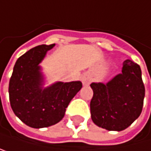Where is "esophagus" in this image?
Instances as JSON below:
<instances>
[{"label":"esophagus","mask_w":151,"mask_h":151,"mask_svg":"<svg viewBox=\"0 0 151 151\" xmlns=\"http://www.w3.org/2000/svg\"><path fill=\"white\" fill-rule=\"evenodd\" d=\"M82 83L84 86H88L90 83V78L88 77V76H82Z\"/></svg>","instance_id":"esophagus-1"}]
</instances>
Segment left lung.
<instances>
[{
  "label": "left lung",
  "mask_w": 151,
  "mask_h": 151,
  "mask_svg": "<svg viewBox=\"0 0 151 151\" xmlns=\"http://www.w3.org/2000/svg\"><path fill=\"white\" fill-rule=\"evenodd\" d=\"M90 112L93 122L110 131L126 129L139 116L145 87L139 65L125 60L120 74L107 83H92Z\"/></svg>",
  "instance_id": "1"
}]
</instances>
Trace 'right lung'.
<instances>
[{"mask_svg": "<svg viewBox=\"0 0 151 151\" xmlns=\"http://www.w3.org/2000/svg\"><path fill=\"white\" fill-rule=\"evenodd\" d=\"M55 45L32 48L18 58L9 83L12 111L25 125L34 129L53 126L63 119L65 108L82 88L80 81L55 82L45 86L42 63Z\"/></svg>", "mask_w": 151, "mask_h": 151, "instance_id": "add662e5", "label": "right lung"}]
</instances>
